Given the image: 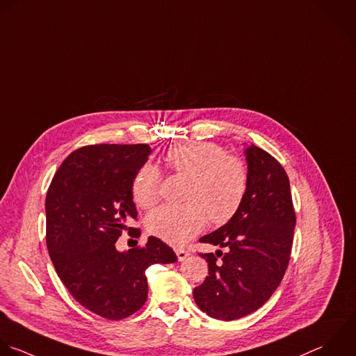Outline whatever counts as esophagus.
Segmentation results:
<instances>
[{"label": "esophagus", "instance_id": "esophagus-1", "mask_svg": "<svg viewBox=\"0 0 356 356\" xmlns=\"http://www.w3.org/2000/svg\"><path fill=\"white\" fill-rule=\"evenodd\" d=\"M176 255H177V259L181 262V261L187 259V257L190 255V252L186 251V250H183V248H177V250H176Z\"/></svg>", "mask_w": 356, "mask_h": 356}]
</instances>
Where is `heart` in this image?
<instances>
[{"label": "heart", "instance_id": "b5f03b06", "mask_svg": "<svg viewBox=\"0 0 356 356\" xmlns=\"http://www.w3.org/2000/svg\"><path fill=\"white\" fill-rule=\"evenodd\" d=\"M163 165L172 173L187 177L183 205H163L145 220L147 232L169 244L180 245L197 236L209 220L213 226L230 222L240 211L248 190V168L240 158L226 155L213 143H190L170 147ZM159 169L144 165L133 180L137 205L151 208L159 201Z\"/></svg>", "mask_w": 356, "mask_h": 356}]
</instances>
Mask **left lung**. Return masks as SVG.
Returning <instances> with one entry per match:
<instances>
[{
	"label": "left lung",
	"instance_id": "left-lung-1",
	"mask_svg": "<svg viewBox=\"0 0 356 356\" xmlns=\"http://www.w3.org/2000/svg\"><path fill=\"white\" fill-rule=\"evenodd\" d=\"M245 158L250 179L240 211L200 238L226 252L200 254L209 276L193 291L202 312L226 322L255 312L276 291L290 262L296 227L284 168L257 145L245 149Z\"/></svg>",
	"mask_w": 356,
	"mask_h": 356
}]
</instances>
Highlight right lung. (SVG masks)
Segmentation results:
<instances>
[{
    "instance_id": "right-lung-1",
    "label": "right lung",
    "mask_w": 356,
    "mask_h": 356,
    "mask_svg": "<svg viewBox=\"0 0 356 356\" xmlns=\"http://www.w3.org/2000/svg\"><path fill=\"white\" fill-rule=\"evenodd\" d=\"M147 144H95L73 151L55 173L45 198L47 248L72 297L92 314L120 321L147 301L145 270L173 264L175 251L156 237L144 247L116 250L137 219L133 180L147 162Z\"/></svg>"
}]
</instances>
